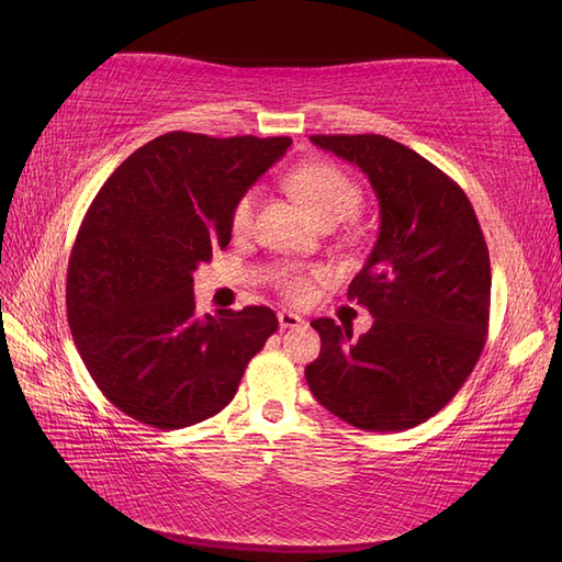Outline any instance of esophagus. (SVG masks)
I'll return each instance as SVG.
<instances>
[{
	"mask_svg": "<svg viewBox=\"0 0 562 562\" xmlns=\"http://www.w3.org/2000/svg\"><path fill=\"white\" fill-rule=\"evenodd\" d=\"M304 323L302 316L293 314V312H279V326L285 330V328H300Z\"/></svg>",
	"mask_w": 562,
	"mask_h": 562,
	"instance_id": "1",
	"label": "esophagus"
}]
</instances>
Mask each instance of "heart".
<instances>
[{"instance_id":"heart-1","label":"heart","mask_w":562,"mask_h":562,"mask_svg":"<svg viewBox=\"0 0 562 562\" xmlns=\"http://www.w3.org/2000/svg\"><path fill=\"white\" fill-rule=\"evenodd\" d=\"M288 190H291L323 227H333L356 213L361 203V190L347 173L339 171L333 164H307L288 176ZM260 192L250 187L234 203L232 229L236 234L248 232L252 227L255 211H258ZM318 274H285L281 288L288 300L304 302L312 295V281Z\"/></svg>"}]
</instances>
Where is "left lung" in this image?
Masks as SVG:
<instances>
[{
    "mask_svg": "<svg viewBox=\"0 0 562 562\" xmlns=\"http://www.w3.org/2000/svg\"><path fill=\"white\" fill-rule=\"evenodd\" d=\"M356 164L380 201V234L349 300L375 316L351 328L316 318L321 353L304 370L316 401L363 431H403L450 403L479 363L490 321V255L452 178L384 135H312Z\"/></svg>",
    "mask_w": 562,
    "mask_h": 562,
    "instance_id": "8db88e82",
    "label": "left lung"
}]
</instances>
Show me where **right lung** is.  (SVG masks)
<instances>
[{"label": "right lung", "instance_id": "obj_1", "mask_svg": "<svg viewBox=\"0 0 562 562\" xmlns=\"http://www.w3.org/2000/svg\"><path fill=\"white\" fill-rule=\"evenodd\" d=\"M291 143L164 133L91 201L67 265V323L93 382L124 415L164 431L217 415L277 333L269 307L201 318L192 271L229 244L236 199Z\"/></svg>", "mask_w": 562, "mask_h": 562}]
</instances>
